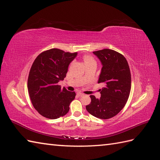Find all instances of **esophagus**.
I'll return each instance as SVG.
<instances>
[{"mask_svg":"<svg viewBox=\"0 0 160 160\" xmlns=\"http://www.w3.org/2000/svg\"><path fill=\"white\" fill-rule=\"evenodd\" d=\"M77 95H78V96H79V97H82V96H83V95H84V94H83V93H81V92H78V93H77Z\"/></svg>","mask_w":160,"mask_h":160,"instance_id":"1","label":"esophagus"}]
</instances>
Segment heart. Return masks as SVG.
I'll return each mask as SVG.
<instances>
[{
  "label": "heart",
  "mask_w": 160,
  "mask_h": 160,
  "mask_svg": "<svg viewBox=\"0 0 160 160\" xmlns=\"http://www.w3.org/2000/svg\"><path fill=\"white\" fill-rule=\"evenodd\" d=\"M83 60H84V62L85 63V62H89V61H94L93 58L89 56V55H85L83 57Z\"/></svg>",
  "instance_id": "b5f03b06"
}]
</instances>
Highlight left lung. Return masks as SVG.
I'll use <instances>...</instances> for the list:
<instances>
[{"label":"left lung","instance_id":"1","mask_svg":"<svg viewBox=\"0 0 160 160\" xmlns=\"http://www.w3.org/2000/svg\"><path fill=\"white\" fill-rule=\"evenodd\" d=\"M93 53L103 65L98 83L105 87L100 89L99 99L90 95L91 103L86 109L94 117L108 119L118 114L127 103L132 83L130 69L126 59L117 51L105 49Z\"/></svg>","mask_w":160,"mask_h":160}]
</instances>
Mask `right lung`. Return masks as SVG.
<instances>
[{"instance_id": "right-lung-1", "label": "right lung", "mask_w": 160, "mask_h": 160, "mask_svg": "<svg viewBox=\"0 0 160 160\" xmlns=\"http://www.w3.org/2000/svg\"><path fill=\"white\" fill-rule=\"evenodd\" d=\"M77 52L51 49L42 52L34 61L28 75L27 88L33 107L43 117L55 119L66 115L75 93L61 89L70 62Z\"/></svg>"}]
</instances>
